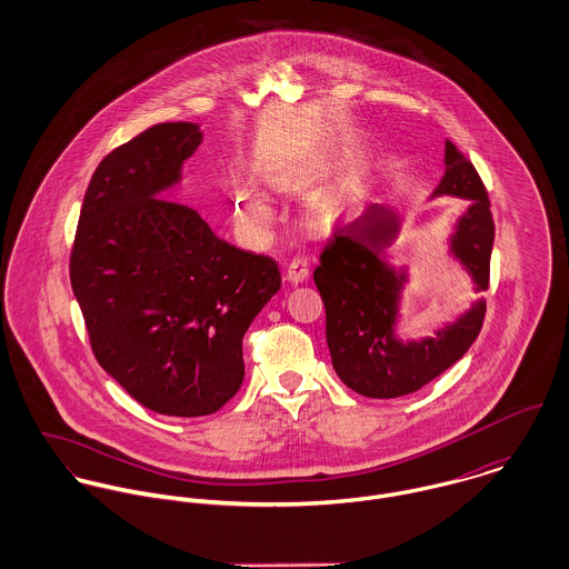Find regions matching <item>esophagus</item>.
<instances>
[{
  "label": "esophagus",
  "mask_w": 569,
  "mask_h": 569,
  "mask_svg": "<svg viewBox=\"0 0 569 569\" xmlns=\"http://www.w3.org/2000/svg\"><path fill=\"white\" fill-rule=\"evenodd\" d=\"M284 278H287L291 284H302V282L309 278V260H307V256L298 253L296 258H291V262L287 264Z\"/></svg>",
  "instance_id": "obj_1"
}]
</instances>
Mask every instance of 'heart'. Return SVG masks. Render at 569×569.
<instances>
[{
    "label": "heart",
    "mask_w": 569,
    "mask_h": 569,
    "mask_svg": "<svg viewBox=\"0 0 569 569\" xmlns=\"http://www.w3.org/2000/svg\"><path fill=\"white\" fill-rule=\"evenodd\" d=\"M267 179L276 188H284L287 181H289L287 174H282V172H271V174H267ZM232 203H234L237 219L243 223L249 232H260L271 221L269 203L253 188H249L244 183H237L232 188Z\"/></svg>",
    "instance_id": "heart-1"
}]
</instances>
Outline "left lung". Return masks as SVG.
<instances>
[{
	"label": "left lung",
	"instance_id": "1",
	"mask_svg": "<svg viewBox=\"0 0 569 569\" xmlns=\"http://www.w3.org/2000/svg\"><path fill=\"white\" fill-rule=\"evenodd\" d=\"M447 194L469 201L447 237L449 253L469 273L476 291H487L495 241L487 188L473 163L449 140L445 174L429 199ZM401 230L403 214L397 208L372 203L361 217L337 228L313 271L325 300L332 368L350 390L368 399L406 397L433 381L465 357L480 335L487 311L480 296L433 335L401 339L409 269L395 267L388 253Z\"/></svg>",
	"mask_w": 569,
	"mask_h": 569
}]
</instances>
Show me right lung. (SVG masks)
I'll return each instance as SVG.
<instances>
[{"label": "right lung", "mask_w": 569, "mask_h": 569, "mask_svg": "<svg viewBox=\"0 0 569 569\" xmlns=\"http://www.w3.org/2000/svg\"><path fill=\"white\" fill-rule=\"evenodd\" d=\"M201 140L194 122H163L111 151L87 186L70 258L102 370L140 406L181 418L239 392L243 335L280 289L276 260L168 201Z\"/></svg>", "instance_id": "add662e5"}]
</instances>
